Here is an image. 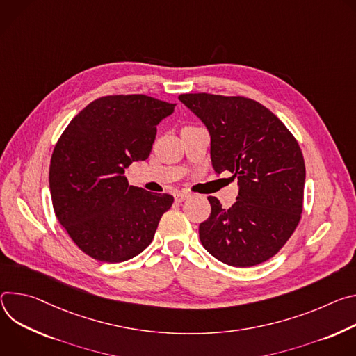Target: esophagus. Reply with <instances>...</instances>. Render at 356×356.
<instances>
[{
  "mask_svg": "<svg viewBox=\"0 0 356 356\" xmlns=\"http://www.w3.org/2000/svg\"><path fill=\"white\" fill-rule=\"evenodd\" d=\"M189 196V193H186V192H177L175 195H174V200H175V202H182V201H185L186 198Z\"/></svg>",
  "mask_w": 356,
  "mask_h": 356,
  "instance_id": "esophagus-1",
  "label": "esophagus"
}]
</instances>
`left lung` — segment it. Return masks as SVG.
Wrapping results in <instances>:
<instances>
[{
  "label": "left lung",
  "mask_w": 356,
  "mask_h": 356,
  "mask_svg": "<svg viewBox=\"0 0 356 356\" xmlns=\"http://www.w3.org/2000/svg\"><path fill=\"white\" fill-rule=\"evenodd\" d=\"M207 127L216 174L238 177L239 195L225 209L208 196L202 246L219 261L250 267L277 253L296 230L305 165L298 143L268 108L246 97L188 93L178 97Z\"/></svg>",
  "instance_id": "8db88e82"
}]
</instances>
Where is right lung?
Instances as JSON below:
<instances>
[{
  "instance_id": "1",
  "label": "right lung",
  "mask_w": 356,
  "mask_h": 356,
  "mask_svg": "<svg viewBox=\"0 0 356 356\" xmlns=\"http://www.w3.org/2000/svg\"><path fill=\"white\" fill-rule=\"evenodd\" d=\"M175 104L144 95L88 104L60 136L49 188L58 220L77 248L104 263L140 254L174 198L129 185L124 170L148 158L156 126Z\"/></svg>"
}]
</instances>
